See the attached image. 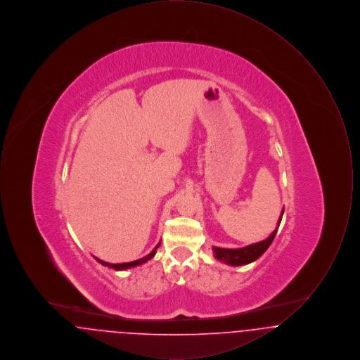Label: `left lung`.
<instances>
[{
  "instance_id": "1",
  "label": "left lung",
  "mask_w": 360,
  "mask_h": 360,
  "mask_svg": "<svg viewBox=\"0 0 360 360\" xmlns=\"http://www.w3.org/2000/svg\"><path fill=\"white\" fill-rule=\"evenodd\" d=\"M283 210L281 212V216L278 219V225L273 231V233L267 238V239L262 240V241H257L254 244H250V245H245V247H241V248H220V247H213V254L214 257L220 262H223L228 266H244V264H248V263H252L255 262L257 259L262 257L266 250L270 247V244L273 243L275 235H276V231L279 228V224L282 220V216H283Z\"/></svg>"
}]
</instances>
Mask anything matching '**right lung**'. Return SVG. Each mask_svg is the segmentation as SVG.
Wrapping results in <instances>:
<instances>
[{
    "label": "right lung",
    "mask_w": 360,
    "mask_h": 360,
    "mask_svg": "<svg viewBox=\"0 0 360 360\" xmlns=\"http://www.w3.org/2000/svg\"><path fill=\"white\" fill-rule=\"evenodd\" d=\"M159 245H160V241L156 244V247H155L154 250H153L147 257H141V259H137V260H134V262H127V263H108V262H103V260L98 259V257H94V259H96L98 263H101V264L105 266V267L113 269V270H116V271H124V270H128V269H132V267H136V266H140V264L147 263L150 259H153V257H155L156 250L159 248Z\"/></svg>",
    "instance_id": "right-lung-1"
}]
</instances>
